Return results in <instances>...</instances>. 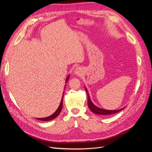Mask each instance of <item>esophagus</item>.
<instances>
[{"label":"esophagus","mask_w":152,"mask_h":152,"mask_svg":"<svg viewBox=\"0 0 152 152\" xmlns=\"http://www.w3.org/2000/svg\"><path fill=\"white\" fill-rule=\"evenodd\" d=\"M74 73L76 75H77V76H80L82 73H83V69L80 68V67H78V68H76V69L75 70Z\"/></svg>","instance_id":"34e87169"}]
</instances>
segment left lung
<instances>
[{"mask_svg": "<svg viewBox=\"0 0 152 152\" xmlns=\"http://www.w3.org/2000/svg\"><path fill=\"white\" fill-rule=\"evenodd\" d=\"M85 89L86 91L87 92V104H88V107L89 108V109L92 111V112H93L94 113L97 114V115H112V114H115L116 113L119 111H121L122 110H123L125 107L121 108V109H119V110H105V109H103V108H100L97 106H95L94 103L92 102L89 95L88 93V91H87L86 87H85Z\"/></svg>", "mask_w": 152, "mask_h": 152, "instance_id": "obj_1", "label": "left lung"}]
</instances>
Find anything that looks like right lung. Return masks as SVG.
<instances>
[{
  "instance_id": "add662e5",
  "label": "right lung",
  "mask_w": 152,
  "mask_h": 152,
  "mask_svg": "<svg viewBox=\"0 0 152 152\" xmlns=\"http://www.w3.org/2000/svg\"><path fill=\"white\" fill-rule=\"evenodd\" d=\"M69 78V75L68 76V77H66V82L65 83H66L68 81V79ZM66 87V85L65 86V87ZM63 94H64V92H63V95H62V99H61V102L60 103V105L58 107V108H57V110L55 111V112L52 114V115L48 116V117H46V118H37V119H39V120H41V121H50V120H52L53 119L57 118L60 113L61 111L62 110V107H63Z\"/></svg>"
}]
</instances>
